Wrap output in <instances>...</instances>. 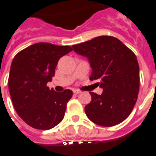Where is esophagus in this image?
Instances as JSON below:
<instances>
[{
    "instance_id": "1",
    "label": "esophagus",
    "mask_w": 156,
    "mask_h": 156,
    "mask_svg": "<svg viewBox=\"0 0 156 156\" xmlns=\"http://www.w3.org/2000/svg\"><path fill=\"white\" fill-rule=\"evenodd\" d=\"M73 93H74L75 94H78L81 93V91H79L78 89H74V90H73Z\"/></svg>"
}]
</instances>
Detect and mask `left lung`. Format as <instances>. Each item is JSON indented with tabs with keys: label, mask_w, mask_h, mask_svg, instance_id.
<instances>
[{
	"label": "left lung",
	"mask_w": 156,
	"mask_h": 156,
	"mask_svg": "<svg viewBox=\"0 0 156 156\" xmlns=\"http://www.w3.org/2000/svg\"><path fill=\"white\" fill-rule=\"evenodd\" d=\"M77 54L89 61V79L97 80L103 92H89L91 101L84 108L94 123L112 127L121 123L133 109L139 89V67L130 49L112 36H99L73 45Z\"/></svg>",
	"instance_id": "1"
}]
</instances>
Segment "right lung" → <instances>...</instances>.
Listing matches in <instances>:
<instances>
[{
  "label": "right lung",
  "mask_w": 156,
  "mask_h": 156,
  "mask_svg": "<svg viewBox=\"0 0 156 156\" xmlns=\"http://www.w3.org/2000/svg\"><path fill=\"white\" fill-rule=\"evenodd\" d=\"M72 51L67 45L41 42L14 56L8 78L10 94L18 116L30 127L49 130L62 121L73 91L55 92L46 84L60 58Z\"/></svg>",
  "instance_id": "obj_1"
}]
</instances>
